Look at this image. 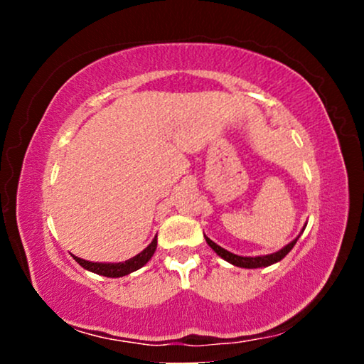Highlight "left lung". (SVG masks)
Listing matches in <instances>:
<instances>
[{
  "label": "left lung",
  "mask_w": 364,
  "mask_h": 364,
  "mask_svg": "<svg viewBox=\"0 0 364 364\" xmlns=\"http://www.w3.org/2000/svg\"><path fill=\"white\" fill-rule=\"evenodd\" d=\"M305 227H306V223H305V225H303L301 232L298 233V237L293 238V240H291L290 243H287V245L283 247V248H280V250H278V252L270 253V255H257V257H242V255H235V253L228 252V250H225V248H222L220 245H217V243L212 242L210 238H208L207 235H203V237H205V242L208 243V247H210L212 250L215 252L218 257L223 258V260L228 262V263H232V265L240 267V268H262V267H270V265H273V263L280 262L282 258H285V257L288 255V253H290L291 248L295 247V243H296L298 238H300L303 230H305Z\"/></svg>",
  "instance_id": "1"
}]
</instances>
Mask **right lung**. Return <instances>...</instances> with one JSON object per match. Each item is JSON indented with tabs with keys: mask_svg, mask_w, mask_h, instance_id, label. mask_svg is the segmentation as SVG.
Segmentation results:
<instances>
[{
	"mask_svg": "<svg viewBox=\"0 0 364 364\" xmlns=\"http://www.w3.org/2000/svg\"><path fill=\"white\" fill-rule=\"evenodd\" d=\"M156 248H157V235L152 238V242L149 243V245L144 248L141 253H137L136 257L129 258V260H126V262H119V263L89 262V260H84V258H79L76 255H73V258L84 268V270L97 273V275H102L107 278H121V277H126V275H129V273L136 272V270H139V268H142L144 265H146V263L152 258Z\"/></svg>",
	"mask_w": 364,
	"mask_h": 364,
	"instance_id": "right-lung-1",
	"label": "right lung"
}]
</instances>
